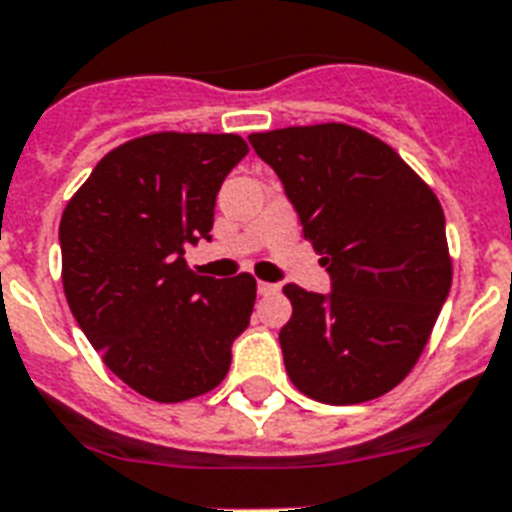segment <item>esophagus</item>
I'll return each instance as SVG.
<instances>
[{
    "label": "esophagus",
    "mask_w": 512,
    "mask_h": 512,
    "mask_svg": "<svg viewBox=\"0 0 512 512\" xmlns=\"http://www.w3.org/2000/svg\"><path fill=\"white\" fill-rule=\"evenodd\" d=\"M277 285L275 282H259V296H275L277 293Z\"/></svg>",
    "instance_id": "esophagus-1"
}]
</instances>
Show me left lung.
I'll return each mask as SVG.
<instances>
[{"label":"left lung","mask_w":512,"mask_h":512,"mask_svg":"<svg viewBox=\"0 0 512 512\" xmlns=\"http://www.w3.org/2000/svg\"><path fill=\"white\" fill-rule=\"evenodd\" d=\"M248 142L280 177L333 290L285 285L280 330L293 386L359 404L399 386L452 285L439 198L394 147L349 124L288 126Z\"/></svg>","instance_id":"1"}]
</instances>
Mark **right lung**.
<instances>
[{
	"label": "right lung",
	"instance_id": "1",
	"mask_svg": "<svg viewBox=\"0 0 512 512\" xmlns=\"http://www.w3.org/2000/svg\"><path fill=\"white\" fill-rule=\"evenodd\" d=\"M248 153L237 134L158 132L110 150L60 219L63 290L102 362L153 402L224 380L251 322L256 280L192 272L185 248L211 240L216 192Z\"/></svg>",
	"mask_w": 512,
	"mask_h": 512
}]
</instances>
